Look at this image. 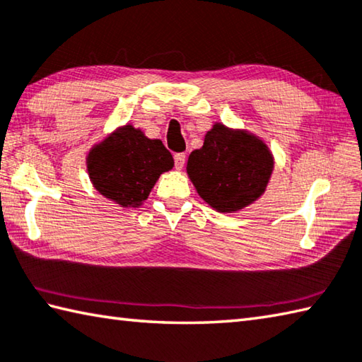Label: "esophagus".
I'll return each mask as SVG.
<instances>
[{
    "instance_id": "obj_1",
    "label": "esophagus",
    "mask_w": 362,
    "mask_h": 362,
    "mask_svg": "<svg viewBox=\"0 0 362 362\" xmlns=\"http://www.w3.org/2000/svg\"><path fill=\"white\" fill-rule=\"evenodd\" d=\"M184 163H186V154H184V153L175 154V167L181 170L184 167Z\"/></svg>"
}]
</instances>
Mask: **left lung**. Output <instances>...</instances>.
<instances>
[{
  "label": "left lung",
  "instance_id": "1",
  "mask_svg": "<svg viewBox=\"0 0 362 362\" xmlns=\"http://www.w3.org/2000/svg\"><path fill=\"white\" fill-rule=\"evenodd\" d=\"M274 158L247 131L216 122L200 149L190 153L187 175L202 199L219 213H235L262 197Z\"/></svg>",
  "mask_w": 362,
  "mask_h": 362
}]
</instances>
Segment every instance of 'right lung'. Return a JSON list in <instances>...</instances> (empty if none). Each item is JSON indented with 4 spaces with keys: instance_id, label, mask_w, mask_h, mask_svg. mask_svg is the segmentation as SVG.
Instances as JSON below:
<instances>
[{
    "instance_id": "1",
    "label": "right lung",
    "mask_w": 362,
    "mask_h": 362,
    "mask_svg": "<svg viewBox=\"0 0 362 362\" xmlns=\"http://www.w3.org/2000/svg\"><path fill=\"white\" fill-rule=\"evenodd\" d=\"M175 165L160 140H151L131 124L118 127L94 145L86 168L94 189L122 208H139L156 181Z\"/></svg>"
}]
</instances>
